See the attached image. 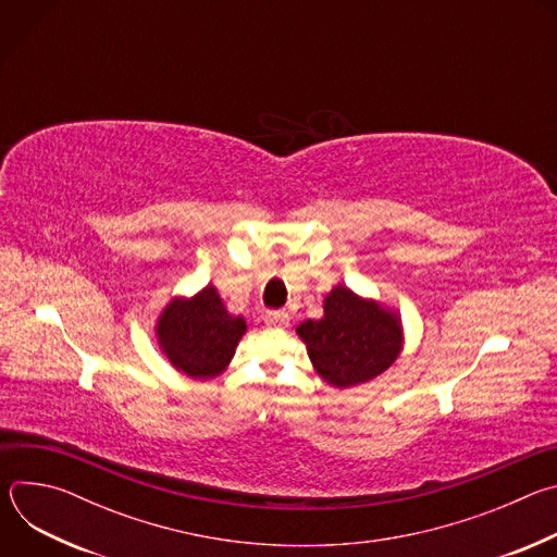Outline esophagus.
Wrapping results in <instances>:
<instances>
[{"label":"esophagus","mask_w":557,"mask_h":557,"mask_svg":"<svg viewBox=\"0 0 557 557\" xmlns=\"http://www.w3.org/2000/svg\"><path fill=\"white\" fill-rule=\"evenodd\" d=\"M264 322H267V326H271V329H286V326L290 324V317H288V312H284V310H271V312H267Z\"/></svg>","instance_id":"34e87169"}]
</instances>
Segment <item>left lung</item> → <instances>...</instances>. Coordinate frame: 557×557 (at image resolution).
I'll list each match as a JSON object with an SVG mask.
<instances>
[{
	"label": "left lung",
	"instance_id": "left-lung-1",
	"mask_svg": "<svg viewBox=\"0 0 557 557\" xmlns=\"http://www.w3.org/2000/svg\"><path fill=\"white\" fill-rule=\"evenodd\" d=\"M312 368L333 387H352L385 372L404 348L401 317L348 286L324 299L322 320L297 326Z\"/></svg>",
	"mask_w": 557,
	"mask_h": 557
}]
</instances>
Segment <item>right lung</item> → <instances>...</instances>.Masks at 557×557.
<instances>
[{"mask_svg":"<svg viewBox=\"0 0 557 557\" xmlns=\"http://www.w3.org/2000/svg\"><path fill=\"white\" fill-rule=\"evenodd\" d=\"M245 333V317H233L211 284L189 299L174 297L156 324L158 346L178 372L191 379L224 372Z\"/></svg>","mask_w":557,"mask_h":557,"instance_id":"right-lung-1","label":"right lung"}]
</instances>
